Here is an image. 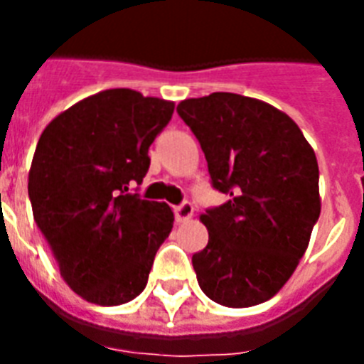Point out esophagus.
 <instances>
[{
	"label": "esophagus",
	"mask_w": 364,
	"mask_h": 364,
	"mask_svg": "<svg viewBox=\"0 0 364 364\" xmlns=\"http://www.w3.org/2000/svg\"><path fill=\"white\" fill-rule=\"evenodd\" d=\"M173 213H176L177 223H185L194 215V205L191 204V202H183V204H179L173 208Z\"/></svg>",
	"instance_id": "34e87169"
}]
</instances>
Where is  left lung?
Returning <instances> with one entry per match:
<instances>
[{
    "label": "left lung",
    "instance_id": "1",
    "mask_svg": "<svg viewBox=\"0 0 364 364\" xmlns=\"http://www.w3.org/2000/svg\"><path fill=\"white\" fill-rule=\"evenodd\" d=\"M177 113L204 151L211 185L230 198L200 217L210 240L193 255L213 302L249 308L293 276L319 219V168L296 122L232 92L183 100Z\"/></svg>",
    "mask_w": 364,
    "mask_h": 364
}]
</instances>
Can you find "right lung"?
<instances>
[{
  "label": "right lung",
  "instance_id": "add662e5",
  "mask_svg": "<svg viewBox=\"0 0 364 364\" xmlns=\"http://www.w3.org/2000/svg\"><path fill=\"white\" fill-rule=\"evenodd\" d=\"M171 113L173 102L111 88L60 113L37 141L28 176L33 219L65 283L92 304L136 299L170 236V205L128 188L143 181L149 147Z\"/></svg>",
  "mask_w": 364,
  "mask_h": 364
}]
</instances>
